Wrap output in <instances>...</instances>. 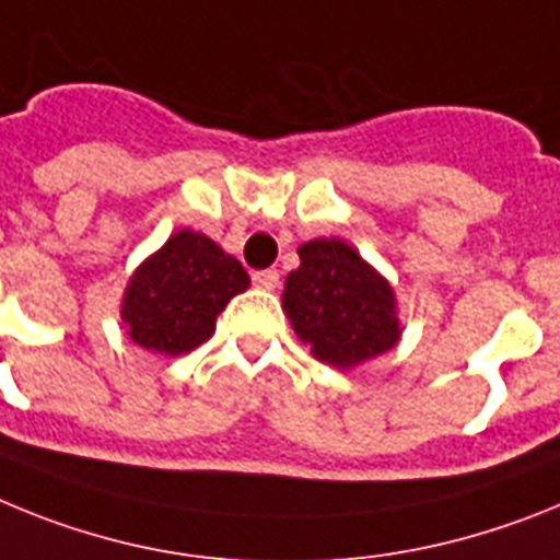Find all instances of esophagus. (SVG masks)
I'll list each match as a JSON object with an SVG mask.
<instances>
[{"mask_svg": "<svg viewBox=\"0 0 560 560\" xmlns=\"http://www.w3.org/2000/svg\"><path fill=\"white\" fill-rule=\"evenodd\" d=\"M253 284L261 287V290H276L279 287V270H256Z\"/></svg>", "mask_w": 560, "mask_h": 560, "instance_id": "1", "label": "esophagus"}]
</instances>
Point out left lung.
Returning <instances> with one entry per match:
<instances>
[{
	"instance_id": "8db88e82",
	"label": "left lung",
	"mask_w": 560,
	"mask_h": 560,
	"mask_svg": "<svg viewBox=\"0 0 560 560\" xmlns=\"http://www.w3.org/2000/svg\"><path fill=\"white\" fill-rule=\"evenodd\" d=\"M299 270L284 281V313L318 361L335 369L388 352L400 340L395 290L343 240L299 247Z\"/></svg>"
}]
</instances>
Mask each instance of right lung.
Instances as JSON below:
<instances>
[{"mask_svg":"<svg viewBox=\"0 0 560 560\" xmlns=\"http://www.w3.org/2000/svg\"><path fill=\"white\" fill-rule=\"evenodd\" d=\"M250 276L206 233L177 231L138 267L126 284L120 318L138 347L160 354H186L206 343L217 315Z\"/></svg>","mask_w":560,"mask_h":560,"instance_id":"right-lung-1","label":"right lung"}]
</instances>
